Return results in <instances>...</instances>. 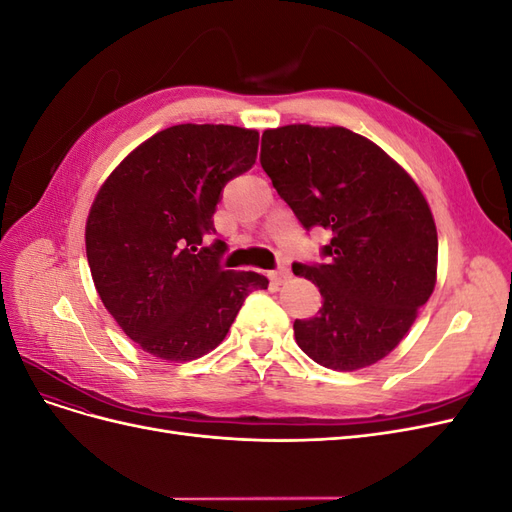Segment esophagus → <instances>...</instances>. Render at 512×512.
<instances>
[{"mask_svg": "<svg viewBox=\"0 0 512 512\" xmlns=\"http://www.w3.org/2000/svg\"><path fill=\"white\" fill-rule=\"evenodd\" d=\"M269 277H271V282L273 284H284L288 277H290V271L286 269V267H280V269H275V271H271L269 273Z\"/></svg>", "mask_w": 512, "mask_h": 512, "instance_id": "34e87169", "label": "esophagus"}]
</instances>
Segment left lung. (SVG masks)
Here are the masks:
<instances>
[{
	"label": "left lung",
	"instance_id": "obj_1",
	"mask_svg": "<svg viewBox=\"0 0 512 512\" xmlns=\"http://www.w3.org/2000/svg\"><path fill=\"white\" fill-rule=\"evenodd\" d=\"M262 170L305 230L331 232L322 262H294L322 294L294 320L299 348L354 371L389 354L436 286L438 232L412 177L365 136L297 123L262 134Z\"/></svg>",
	"mask_w": 512,
	"mask_h": 512
}]
</instances>
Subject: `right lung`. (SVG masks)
Wrapping results in <instances>:
<instances>
[{"mask_svg":"<svg viewBox=\"0 0 512 512\" xmlns=\"http://www.w3.org/2000/svg\"><path fill=\"white\" fill-rule=\"evenodd\" d=\"M258 132L181 123L153 134L104 181L91 205L87 262L104 307L132 342L164 361H192L226 337L254 271L222 267L213 235L224 185L250 170Z\"/></svg>","mask_w":512,"mask_h":512,"instance_id":"1","label":"right lung"}]
</instances>
